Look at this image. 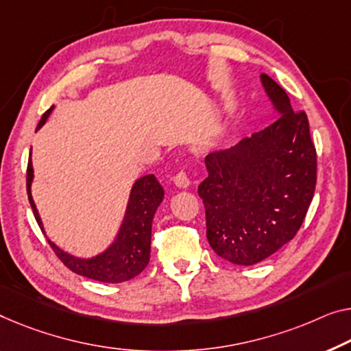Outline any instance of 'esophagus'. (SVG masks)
I'll return each mask as SVG.
<instances>
[{"mask_svg":"<svg viewBox=\"0 0 351 351\" xmlns=\"http://www.w3.org/2000/svg\"><path fill=\"white\" fill-rule=\"evenodd\" d=\"M173 182H175V186L181 187V189H186V187H189L191 180H189V176H187L186 171H180V173H176L173 176Z\"/></svg>","mask_w":351,"mask_h":351,"instance_id":"esophagus-1","label":"esophagus"}]
</instances>
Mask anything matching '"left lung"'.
<instances>
[{"mask_svg": "<svg viewBox=\"0 0 351 351\" xmlns=\"http://www.w3.org/2000/svg\"><path fill=\"white\" fill-rule=\"evenodd\" d=\"M280 117L233 148L205 158L198 186L206 213V238L230 263L250 266L295 238L317 184V151L304 112L273 78L261 74Z\"/></svg>", "mask_w": 351, "mask_h": 351, "instance_id": "left-lung-1", "label": "left lung"}]
</instances>
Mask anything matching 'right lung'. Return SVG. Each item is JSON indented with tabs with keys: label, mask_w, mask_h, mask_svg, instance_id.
<instances>
[{
	"label": "right lung",
	"mask_w": 351,
	"mask_h": 351,
	"mask_svg": "<svg viewBox=\"0 0 351 351\" xmlns=\"http://www.w3.org/2000/svg\"><path fill=\"white\" fill-rule=\"evenodd\" d=\"M51 110H53V107H50L42 114L38 129L44 125L47 118L50 117ZM33 176L34 170L29 154L28 170H26V191H28L29 205L33 208L36 221H38L40 230L44 232L38 208H36L33 197H31ZM162 200H164V189H162L154 175H146L135 181L117 238L102 254L96 255V257L78 258L64 252L50 239H47V241L51 245L53 252L58 255V258L72 273L88 277V279L106 282V284L125 282L138 276L148 265L151 254V226H153L156 209H158Z\"/></svg>",
	"instance_id": "1"
}]
</instances>
